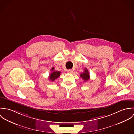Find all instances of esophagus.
<instances>
[{
	"instance_id": "esophagus-1",
	"label": "esophagus",
	"mask_w": 134,
	"mask_h": 134,
	"mask_svg": "<svg viewBox=\"0 0 134 134\" xmlns=\"http://www.w3.org/2000/svg\"><path fill=\"white\" fill-rule=\"evenodd\" d=\"M68 73L71 74V73H73V70H68Z\"/></svg>"
}]
</instances>
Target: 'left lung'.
<instances>
[{
    "label": "left lung",
    "instance_id": "8db88e82",
    "mask_svg": "<svg viewBox=\"0 0 134 134\" xmlns=\"http://www.w3.org/2000/svg\"><path fill=\"white\" fill-rule=\"evenodd\" d=\"M80 76L85 81H88L90 79V75L88 70L87 69H85L83 72L80 74Z\"/></svg>",
    "mask_w": 134,
    "mask_h": 134
}]
</instances>
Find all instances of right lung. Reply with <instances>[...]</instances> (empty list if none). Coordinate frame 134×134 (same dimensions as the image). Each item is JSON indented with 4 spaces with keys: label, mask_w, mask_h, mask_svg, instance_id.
Wrapping results in <instances>:
<instances>
[{
    "label": "right lung",
    "mask_w": 134,
    "mask_h": 134,
    "mask_svg": "<svg viewBox=\"0 0 134 134\" xmlns=\"http://www.w3.org/2000/svg\"><path fill=\"white\" fill-rule=\"evenodd\" d=\"M55 69L54 68H52L51 69V71H52V73L51 74H50L49 76V79L52 81H54L56 79H57L58 77L60 75L61 72L59 71H54Z\"/></svg>",
    "instance_id": "add662e5"
}]
</instances>
